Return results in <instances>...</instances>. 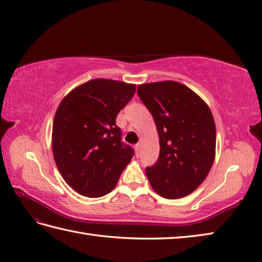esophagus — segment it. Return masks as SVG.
Masks as SVG:
<instances>
[{"mask_svg": "<svg viewBox=\"0 0 262 262\" xmlns=\"http://www.w3.org/2000/svg\"><path fill=\"white\" fill-rule=\"evenodd\" d=\"M135 149H136V155H137V157H139V155H140V151H141V144H140V143H137Z\"/></svg>", "mask_w": 262, "mask_h": 262, "instance_id": "1", "label": "esophagus"}]
</instances>
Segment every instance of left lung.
I'll return each instance as SVG.
<instances>
[{
  "mask_svg": "<svg viewBox=\"0 0 262 262\" xmlns=\"http://www.w3.org/2000/svg\"><path fill=\"white\" fill-rule=\"evenodd\" d=\"M159 136V158L146 168L151 187L168 200L189 195L204 182L215 158L216 130L207 104L173 80L138 86Z\"/></svg>",
  "mask_w": 262,
  "mask_h": 262,
  "instance_id": "1",
  "label": "left lung"
}]
</instances>
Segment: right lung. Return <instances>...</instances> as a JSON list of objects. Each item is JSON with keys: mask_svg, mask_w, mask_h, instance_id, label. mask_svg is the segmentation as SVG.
I'll list each match as a JSON object with an SVG mask.
<instances>
[{"mask_svg": "<svg viewBox=\"0 0 262 262\" xmlns=\"http://www.w3.org/2000/svg\"><path fill=\"white\" fill-rule=\"evenodd\" d=\"M136 85L96 78L62 98L52 124V154L60 175L78 194L101 197L114 187L133 157L121 141L116 115Z\"/></svg>", "mask_w": 262, "mask_h": 262, "instance_id": "obj_1", "label": "right lung"}]
</instances>
